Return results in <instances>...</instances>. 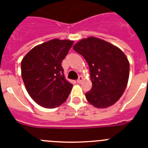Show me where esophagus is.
Returning a JSON list of instances; mask_svg holds the SVG:
<instances>
[{
    "label": "esophagus",
    "instance_id": "1",
    "mask_svg": "<svg viewBox=\"0 0 148 148\" xmlns=\"http://www.w3.org/2000/svg\"><path fill=\"white\" fill-rule=\"evenodd\" d=\"M82 80H83V77L81 76H79V77H78L77 80V82L78 84H80L82 82Z\"/></svg>",
    "mask_w": 148,
    "mask_h": 148
}]
</instances>
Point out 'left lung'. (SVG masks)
Returning <instances> with one entry per match:
<instances>
[{
    "instance_id": "obj_1",
    "label": "left lung",
    "mask_w": 148,
    "mask_h": 148,
    "mask_svg": "<svg viewBox=\"0 0 148 148\" xmlns=\"http://www.w3.org/2000/svg\"><path fill=\"white\" fill-rule=\"evenodd\" d=\"M74 49L89 64L92 86L85 94L87 101L99 108L116 103L126 89L130 75V62L123 51L92 37L77 43Z\"/></svg>"
}]
</instances>
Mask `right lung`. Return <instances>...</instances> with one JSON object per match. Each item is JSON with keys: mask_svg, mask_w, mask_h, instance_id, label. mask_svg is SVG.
Returning <instances> with one entry per match:
<instances>
[{"mask_svg": "<svg viewBox=\"0 0 148 148\" xmlns=\"http://www.w3.org/2000/svg\"><path fill=\"white\" fill-rule=\"evenodd\" d=\"M74 41L53 39L34 47L21 62L22 77L32 99L46 108L59 107L72 89L62 66Z\"/></svg>", "mask_w": 148, "mask_h": 148, "instance_id": "1", "label": "right lung"}]
</instances>
